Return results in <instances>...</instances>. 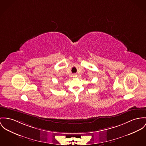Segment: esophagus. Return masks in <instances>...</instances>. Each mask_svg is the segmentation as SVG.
<instances>
[{"instance_id": "esophagus-1", "label": "esophagus", "mask_w": 146, "mask_h": 146, "mask_svg": "<svg viewBox=\"0 0 146 146\" xmlns=\"http://www.w3.org/2000/svg\"><path fill=\"white\" fill-rule=\"evenodd\" d=\"M77 77V75H76V74L73 75V77Z\"/></svg>"}]
</instances>
